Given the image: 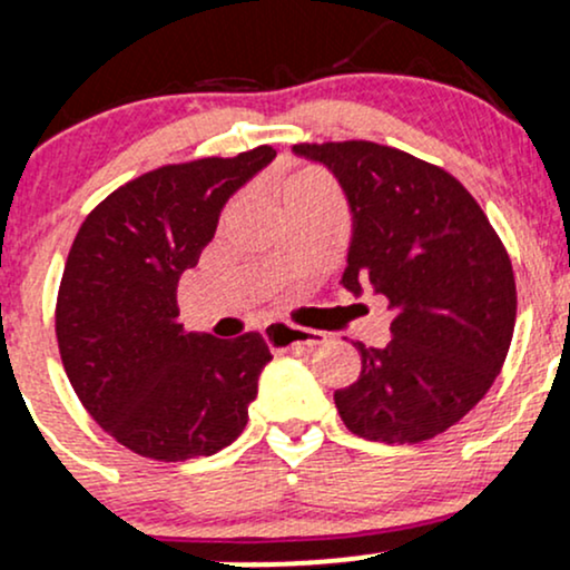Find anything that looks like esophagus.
<instances>
[{"mask_svg":"<svg viewBox=\"0 0 570 570\" xmlns=\"http://www.w3.org/2000/svg\"><path fill=\"white\" fill-rule=\"evenodd\" d=\"M263 337L267 340V345L276 351H284V348H316V345H322L326 335L324 332H316V330H303V326H292V324H284V322H276V324H267L263 330Z\"/></svg>","mask_w":570,"mask_h":570,"instance_id":"esophagus-1","label":"esophagus"}]
</instances>
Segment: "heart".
Here are the masks:
<instances>
[{
    "label": "heart",
    "mask_w": 570,
    "mask_h": 570,
    "mask_svg": "<svg viewBox=\"0 0 570 570\" xmlns=\"http://www.w3.org/2000/svg\"><path fill=\"white\" fill-rule=\"evenodd\" d=\"M307 189H332V185L330 179H326V174L318 171V168H299V171H294L289 179L281 185V198L307 193Z\"/></svg>",
    "instance_id": "b5f03b06"
}]
</instances>
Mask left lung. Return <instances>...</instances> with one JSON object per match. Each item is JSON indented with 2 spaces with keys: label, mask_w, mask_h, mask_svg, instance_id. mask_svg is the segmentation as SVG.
I'll return each instance as SVG.
<instances>
[{
  "label": "left lung",
  "mask_w": 570,
  "mask_h": 570,
  "mask_svg": "<svg viewBox=\"0 0 570 570\" xmlns=\"http://www.w3.org/2000/svg\"><path fill=\"white\" fill-rule=\"evenodd\" d=\"M324 163L353 214L343 286L394 311L391 343L362 353V375L335 391L356 436L415 444L455 426L488 394L517 316L512 259L480 203L444 168L375 141L294 144Z\"/></svg>",
  "instance_id": "obj_1"
}]
</instances>
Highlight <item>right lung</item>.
I'll list each match as a JSON object with an SVG mask.
<instances>
[{
	"label": "right lung",
	"mask_w": 570,
	"mask_h": 570,
	"mask_svg": "<svg viewBox=\"0 0 570 570\" xmlns=\"http://www.w3.org/2000/svg\"><path fill=\"white\" fill-rule=\"evenodd\" d=\"M273 158L263 144L141 174L98 203L71 244L56 303L63 370L90 417L134 453L189 461L246 429L271 351L259 332H187L176 286L227 198Z\"/></svg>",
	"instance_id": "1"
}]
</instances>
